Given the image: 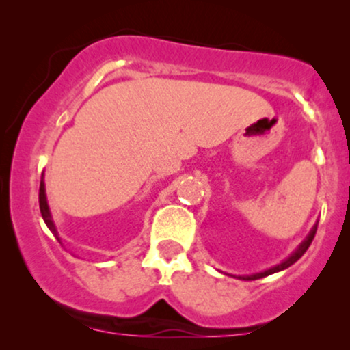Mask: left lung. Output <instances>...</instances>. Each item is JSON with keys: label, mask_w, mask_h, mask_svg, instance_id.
Returning <instances> with one entry per match:
<instances>
[{"label": "left lung", "mask_w": 350, "mask_h": 350, "mask_svg": "<svg viewBox=\"0 0 350 350\" xmlns=\"http://www.w3.org/2000/svg\"><path fill=\"white\" fill-rule=\"evenodd\" d=\"M316 228H317V227L312 228V230H311V234L308 235V239L304 240V242L301 243L299 247H298V250H296L295 253H293V255L290 256V258H286V260H284L283 263L276 265V267H273V268H270V270H267V271H263V273H256V275H252V276H240V278H242V280H260V278H263V276L273 275V273H276V271H281V270H284V268L291 267L293 263H296V262H298V260L301 258V256L304 255V252H306L308 248H309V245H311L312 239H314V235H316Z\"/></svg>", "instance_id": "1"}]
</instances>
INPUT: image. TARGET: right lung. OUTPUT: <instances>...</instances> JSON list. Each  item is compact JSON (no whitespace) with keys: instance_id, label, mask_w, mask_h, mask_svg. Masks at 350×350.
Instances as JSON below:
<instances>
[{"instance_id":"add662e5","label":"right lung","mask_w":350,"mask_h":350,"mask_svg":"<svg viewBox=\"0 0 350 350\" xmlns=\"http://www.w3.org/2000/svg\"><path fill=\"white\" fill-rule=\"evenodd\" d=\"M39 208H41V215L46 222V226L49 227V230L57 237V230H55L54 222L51 219V212H49V206H47V200H46V189H44V183L41 180V186H39ZM57 240L60 242V239L57 237Z\"/></svg>"}]
</instances>
